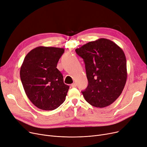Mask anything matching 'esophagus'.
Instances as JSON below:
<instances>
[{"mask_svg":"<svg viewBox=\"0 0 147 147\" xmlns=\"http://www.w3.org/2000/svg\"><path fill=\"white\" fill-rule=\"evenodd\" d=\"M71 86L72 88H76V83H73V84H71Z\"/></svg>","mask_w":147,"mask_h":147,"instance_id":"1","label":"esophagus"}]
</instances>
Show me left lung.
I'll return each instance as SVG.
<instances>
[{"label": "left lung", "mask_w": 147, "mask_h": 147, "mask_svg": "<svg viewBox=\"0 0 147 147\" xmlns=\"http://www.w3.org/2000/svg\"><path fill=\"white\" fill-rule=\"evenodd\" d=\"M84 59L88 85L82 93L97 107L109 106L122 93L127 73L123 50L113 41L100 38L75 50Z\"/></svg>", "instance_id": "left-lung-1"}]
</instances>
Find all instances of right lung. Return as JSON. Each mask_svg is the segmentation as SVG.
Masks as SVG:
<instances>
[{
	"mask_svg": "<svg viewBox=\"0 0 147 147\" xmlns=\"http://www.w3.org/2000/svg\"><path fill=\"white\" fill-rule=\"evenodd\" d=\"M64 49L37 47L25 56L20 79L26 94L36 107L44 111L58 108L65 100L69 86L56 68Z\"/></svg>",
	"mask_w": 147,
	"mask_h": 147,
	"instance_id": "add662e5",
	"label": "right lung"
}]
</instances>
